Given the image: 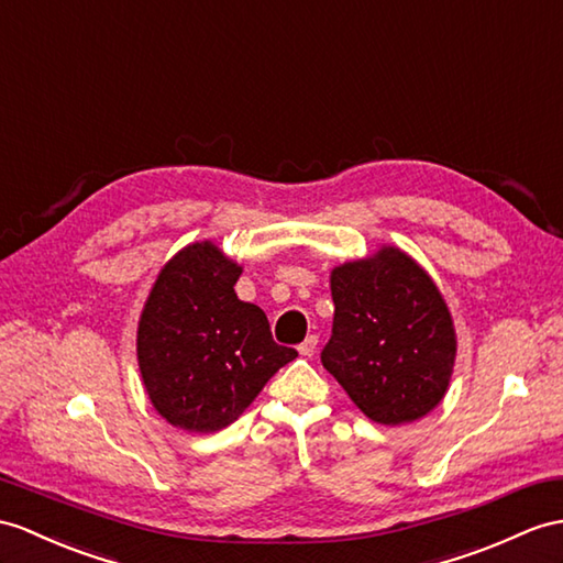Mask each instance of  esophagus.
<instances>
[{
    "mask_svg": "<svg viewBox=\"0 0 563 563\" xmlns=\"http://www.w3.org/2000/svg\"><path fill=\"white\" fill-rule=\"evenodd\" d=\"M314 349H318V336L310 334V336L303 341V344L298 346V353H300V355H306V358H310V355L314 353Z\"/></svg>",
    "mask_w": 563,
    "mask_h": 563,
    "instance_id": "esophagus-1",
    "label": "esophagus"
}]
</instances>
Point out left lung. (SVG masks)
Wrapping results in <instances>:
<instances>
[{
	"label": "left lung",
	"mask_w": 563,
	"mask_h": 563,
	"mask_svg": "<svg viewBox=\"0 0 563 563\" xmlns=\"http://www.w3.org/2000/svg\"><path fill=\"white\" fill-rule=\"evenodd\" d=\"M332 336L322 365L379 424H406L444 399L456 329L444 298L413 257L385 245L332 269Z\"/></svg>",
	"instance_id": "8db88e82"
}]
</instances>
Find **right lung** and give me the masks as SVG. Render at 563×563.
<instances>
[{"label": "right lung", "mask_w": 563, "mask_h": 563, "mask_svg": "<svg viewBox=\"0 0 563 563\" xmlns=\"http://www.w3.org/2000/svg\"><path fill=\"white\" fill-rule=\"evenodd\" d=\"M241 272L212 241L190 243L162 267L145 300L135 339L141 377L174 428H227L298 355L274 344L263 310L239 300Z\"/></svg>", "instance_id": "right-lung-1"}]
</instances>
